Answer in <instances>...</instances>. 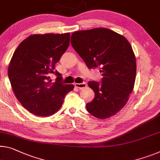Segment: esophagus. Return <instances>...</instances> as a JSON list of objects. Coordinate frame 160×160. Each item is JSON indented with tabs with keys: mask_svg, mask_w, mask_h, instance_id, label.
Wrapping results in <instances>:
<instances>
[{
	"mask_svg": "<svg viewBox=\"0 0 160 160\" xmlns=\"http://www.w3.org/2000/svg\"><path fill=\"white\" fill-rule=\"evenodd\" d=\"M75 86L78 88H84L85 87H87V83L86 82H82V83H75Z\"/></svg>",
	"mask_w": 160,
	"mask_h": 160,
	"instance_id": "obj_1",
	"label": "esophagus"
}]
</instances>
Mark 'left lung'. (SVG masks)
<instances>
[{
	"label": "left lung",
	"mask_w": 160,
	"mask_h": 160,
	"mask_svg": "<svg viewBox=\"0 0 160 160\" xmlns=\"http://www.w3.org/2000/svg\"><path fill=\"white\" fill-rule=\"evenodd\" d=\"M71 45L88 68H99L101 84L90 81L95 92L87 103L88 112L99 119L115 115L129 100L136 77V58L130 42L123 35L104 28L79 30L71 35Z\"/></svg>",
	"instance_id": "obj_1"
}]
</instances>
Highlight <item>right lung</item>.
Segmentation results:
<instances>
[{
    "label": "right lung",
    "mask_w": 160,
    "mask_h": 160,
    "mask_svg": "<svg viewBox=\"0 0 160 160\" xmlns=\"http://www.w3.org/2000/svg\"><path fill=\"white\" fill-rule=\"evenodd\" d=\"M70 33L34 34L18 46L8 65V75L18 100L30 112L47 117L57 112L73 85L60 82L55 63L68 49ZM58 76L52 83L49 74Z\"/></svg>",
    "instance_id": "right-lung-1"
}]
</instances>
